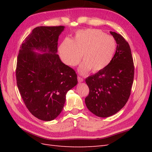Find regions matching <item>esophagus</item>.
<instances>
[{"instance_id":"esophagus-1","label":"esophagus","mask_w":152,"mask_h":152,"mask_svg":"<svg viewBox=\"0 0 152 152\" xmlns=\"http://www.w3.org/2000/svg\"><path fill=\"white\" fill-rule=\"evenodd\" d=\"M78 82L79 83H81V82H82L83 81V79L82 78H81V77L78 76Z\"/></svg>"}]
</instances>
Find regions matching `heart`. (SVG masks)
I'll use <instances>...</instances> for the list:
<instances>
[{
    "label": "heart",
    "mask_w": 152,
    "mask_h": 152,
    "mask_svg": "<svg viewBox=\"0 0 152 152\" xmlns=\"http://www.w3.org/2000/svg\"><path fill=\"white\" fill-rule=\"evenodd\" d=\"M116 50L114 38L98 29L80 30L73 40L64 39L58 48L63 62L70 66H75L83 57V62L78 71L86 74L92 70L96 72L105 69L113 59Z\"/></svg>",
    "instance_id": "b5f03b06"
}]
</instances>
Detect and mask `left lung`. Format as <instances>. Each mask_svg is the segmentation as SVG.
<instances>
[{"instance_id": "obj_1", "label": "left lung", "mask_w": 152, "mask_h": 152, "mask_svg": "<svg viewBox=\"0 0 152 152\" xmlns=\"http://www.w3.org/2000/svg\"><path fill=\"white\" fill-rule=\"evenodd\" d=\"M117 44L113 59L105 69L89 76V89L85 99L87 108L93 114L107 118L125 105L131 95L134 65L129 45L121 34L110 31Z\"/></svg>"}]
</instances>
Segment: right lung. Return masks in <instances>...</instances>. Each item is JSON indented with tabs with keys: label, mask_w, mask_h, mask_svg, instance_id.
<instances>
[{
	"label": "right lung",
	"mask_w": 152,
	"mask_h": 152,
	"mask_svg": "<svg viewBox=\"0 0 152 152\" xmlns=\"http://www.w3.org/2000/svg\"><path fill=\"white\" fill-rule=\"evenodd\" d=\"M64 28H34L19 51L16 80L19 93L29 112L42 121H51L60 114L67 92L78 83L75 71L57 54Z\"/></svg>",
	"instance_id": "1"
}]
</instances>
